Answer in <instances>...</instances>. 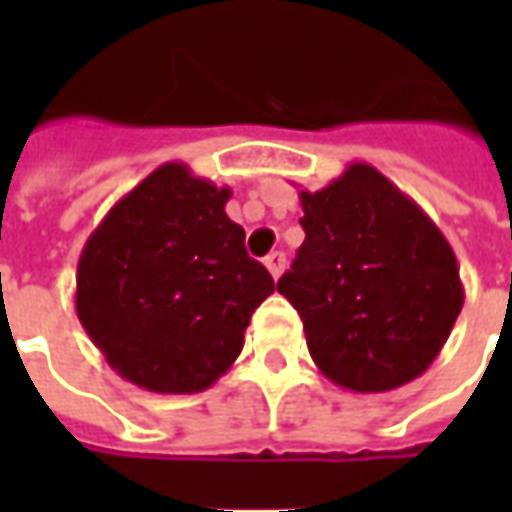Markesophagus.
I'll use <instances>...</instances> for the list:
<instances>
[{
	"mask_svg": "<svg viewBox=\"0 0 512 512\" xmlns=\"http://www.w3.org/2000/svg\"><path fill=\"white\" fill-rule=\"evenodd\" d=\"M266 268L271 271V277L274 279L282 277V271H285V255H282V252H271V255L266 257Z\"/></svg>",
	"mask_w": 512,
	"mask_h": 512,
	"instance_id": "esophagus-1",
	"label": "esophagus"
}]
</instances>
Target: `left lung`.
Instances as JSON below:
<instances>
[{
    "mask_svg": "<svg viewBox=\"0 0 512 512\" xmlns=\"http://www.w3.org/2000/svg\"><path fill=\"white\" fill-rule=\"evenodd\" d=\"M299 202L307 238L277 290L301 315L312 362L362 395L422 376L463 307L450 241L365 161Z\"/></svg>",
    "mask_w": 512,
    "mask_h": 512,
    "instance_id": "8db88e82",
    "label": "left lung"
}]
</instances>
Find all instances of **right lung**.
<instances>
[{
	"mask_svg": "<svg viewBox=\"0 0 512 512\" xmlns=\"http://www.w3.org/2000/svg\"><path fill=\"white\" fill-rule=\"evenodd\" d=\"M233 191L180 161L112 205L79 257L76 315L117 376L158 395H194L233 365L274 279L246 255Z\"/></svg>",
	"mask_w": 512,
	"mask_h": 512,
	"instance_id": "1",
	"label": "right lung"
}]
</instances>
